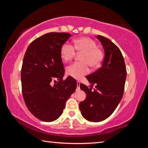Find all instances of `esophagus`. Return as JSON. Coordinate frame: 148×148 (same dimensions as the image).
Listing matches in <instances>:
<instances>
[{"mask_svg": "<svg viewBox=\"0 0 148 148\" xmlns=\"http://www.w3.org/2000/svg\"><path fill=\"white\" fill-rule=\"evenodd\" d=\"M79 84H80V82L79 81H77V89H76L77 91H79V90L80 89Z\"/></svg>", "mask_w": 148, "mask_h": 148, "instance_id": "34e87169", "label": "esophagus"}]
</instances>
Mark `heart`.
<instances>
[{"label": "heart", "mask_w": 148, "mask_h": 148, "mask_svg": "<svg viewBox=\"0 0 148 148\" xmlns=\"http://www.w3.org/2000/svg\"><path fill=\"white\" fill-rule=\"evenodd\" d=\"M76 50L82 54V62H76L66 68V73L76 79H80L89 72V65L92 68H98L104 59L102 50L97 47L93 40L89 37H81L74 41V46L69 42L62 45L60 53L62 59L67 62L74 57Z\"/></svg>", "instance_id": "b5f03b06"}]
</instances>
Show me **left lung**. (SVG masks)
Listing matches in <instances>:
<instances>
[{"instance_id":"1","label":"left lung","mask_w":148,"mask_h":148,"mask_svg":"<svg viewBox=\"0 0 148 148\" xmlns=\"http://www.w3.org/2000/svg\"><path fill=\"white\" fill-rule=\"evenodd\" d=\"M103 46L105 56L102 66L86 76L91 85L80 84V89L87 94L79 104L82 115L90 121L99 122L114 112L124 92L127 70L121 51L108 38L97 36ZM95 84V88L92 91Z\"/></svg>"}]
</instances>
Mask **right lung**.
Listing matches in <instances>:
<instances>
[{"label":"right lung","mask_w":148,"mask_h":148,"mask_svg":"<svg viewBox=\"0 0 148 148\" xmlns=\"http://www.w3.org/2000/svg\"><path fill=\"white\" fill-rule=\"evenodd\" d=\"M71 36L66 32L45 34L32 41L25 53L21 71L22 94L27 108L41 121L58 119L76 89L73 77L63 79L60 53L61 46Z\"/></svg>","instance_id":"add662e5"}]
</instances>
